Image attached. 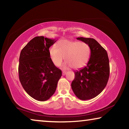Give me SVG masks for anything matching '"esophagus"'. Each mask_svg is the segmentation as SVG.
Returning <instances> with one entry per match:
<instances>
[{"label":"esophagus","mask_w":129,"mask_h":129,"mask_svg":"<svg viewBox=\"0 0 129 129\" xmlns=\"http://www.w3.org/2000/svg\"><path fill=\"white\" fill-rule=\"evenodd\" d=\"M66 73H67V72L66 71H62V74L63 76H64V75H66Z\"/></svg>","instance_id":"34e87169"}]
</instances>
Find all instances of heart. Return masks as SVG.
<instances>
[{"label": "heart", "instance_id": "heart-1", "mask_svg": "<svg viewBox=\"0 0 129 129\" xmlns=\"http://www.w3.org/2000/svg\"><path fill=\"white\" fill-rule=\"evenodd\" d=\"M56 47H51L49 51L52 61L56 67H60L65 57L68 67L81 68L85 66L90 58V48L86 43L64 39L58 41Z\"/></svg>", "mask_w": 129, "mask_h": 129}]
</instances>
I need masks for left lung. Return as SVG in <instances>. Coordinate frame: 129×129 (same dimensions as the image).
<instances>
[{
	"instance_id": "1",
	"label": "left lung",
	"mask_w": 129,
	"mask_h": 129,
	"mask_svg": "<svg viewBox=\"0 0 129 129\" xmlns=\"http://www.w3.org/2000/svg\"><path fill=\"white\" fill-rule=\"evenodd\" d=\"M90 48V57L86 66L75 71L71 87L76 97L90 100L102 92L108 83L110 67L107 52L95 39L77 38Z\"/></svg>"
}]
</instances>
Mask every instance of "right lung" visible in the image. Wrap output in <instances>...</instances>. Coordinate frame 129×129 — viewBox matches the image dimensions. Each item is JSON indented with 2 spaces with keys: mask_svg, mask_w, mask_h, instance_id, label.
Segmentation results:
<instances>
[{
  "mask_svg": "<svg viewBox=\"0 0 129 129\" xmlns=\"http://www.w3.org/2000/svg\"><path fill=\"white\" fill-rule=\"evenodd\" d=\"M56 41L55 39L36 36L20 52L19 80L28 94L38 101H46L53 94L62 75L49 53V47Z\"/></svg>",
  "mask_w": 129,
  "mask_h": 129,
  "instance_id": "add662e5",
  "label": "right lung"
}]
</instances>
